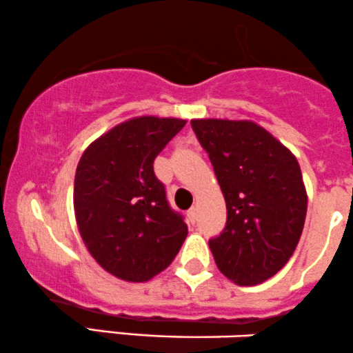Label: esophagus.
Masks as SVG:
<instances>
[{"mask_svg": "<svg viewBox=\"0 0 353 353\" xmlns=\"http://www.w3.org/2000/svg\"><path fill=\"white\" fill-rule=\"evenodd\" d=\"M188 218H190V221L192 223H196V219H198V208H190L188 210Z\"/></svg>", "mask_w": 353, "mask_h": 353, "instance_id": "34e87169", "label": "esophagus"}]
</instances>
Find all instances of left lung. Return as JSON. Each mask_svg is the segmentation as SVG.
<instances>
[{"mask_svg": "<svg viewBox=\"0 0 353 353\" xmlns=\"http://www.w3.org/2000/svg\"><path fill=\"white\" fill-rule=\"evenodd\" d=\"M226 200V226L210 239L219 271L239 285L263 283L299 243L307 194L296 157L256 123L192 120Z\"/></svg>", "mask_w": 353, "mask_h": 353, "instance_id": "obj_1", "label": "left lung"}]
</instances>
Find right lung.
Returning a JSON list of instances; mask_svg holds the SVG:
<instances>
[{
  "mask_svg": "<svg viewBox=\"0 0 353 353\" xmlns=\"http://www.w3.org/2000/svg\"><path fill=\"white\" fill-rule=\"evenodd\" d=\"M185 120L139 117L90 143L74 180V210L87 250L110 274L143 283L172 264L188 226L170 206L153 160Z\"/></svg>",
  "mask_w": 353,
  "mask_h": 353,
  "instance_id": "1",
  "label": "right lung"
}]
</instances>
